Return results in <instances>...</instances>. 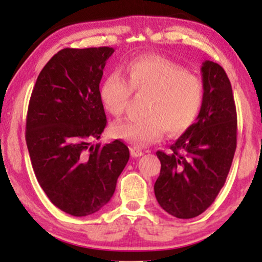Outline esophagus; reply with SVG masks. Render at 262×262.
<instances>
[{
	"label": "esophagus",
	"instance_id": "obj_1",
	"mask_svg": "<svg viewBox=\"0 0 262 262\" xmlns=\"http://www.w3.org/2000/svg\"><path fill=\"white\" fill-rule=\"evenodd\" d=\"M130 154L133 158H139V156H141L144 154V151L139 148H137V146H132L130 148Z\"/></svg>",
	"mask_w": 262,
	"mask_h": 262
}]
</instances>
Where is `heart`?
I'll return each mask as SVG.
<instances>
[{
    "label": "heart",
    "mask_w": 262,
    "mask_h": 262,
    "mask_svg": "<svg viewBox=\"0 0 262 262\" xmlns=\"http://www.w3.org/2000/svg\"><path fill=\"white\" fill-rule=\"evenodd\" d=\"M121 74H108L100 86V98L107 112L124 113L132 91L149 96L144 118L119 121L111 127L116 138L135 146H146L160 140L165 132L179 135L193 125L204 102V85L200 77L187 74L182 66L161 58L141 56Z\"/></svg>",
    "instance_id": "heart-1"
}]
</instances>
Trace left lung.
<instances>
[{
    "mask_svg": "<svg viewBox=\"0 0 262 262\" xmlns=\"http://www.w3.org/2000/svg\"><path fill=\"white\" fill-rule=\"evenodd\" d=\"M204 102L196 123L170 152L156 151L161 162L154 185L161 208L180 219L202 214L214 202L229 173L236 149V108L224 69L203 62Z\"/></svg>",
    "mask_w": 262,
    "mask_h": 262,
    "instance_id": "obj_1",
    "label": "left lung"
}]
</instances>
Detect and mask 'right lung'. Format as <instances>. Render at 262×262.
Segmentation results:
<instances>
[{
    "mask_svg": "<svg viewBox=\"0 0 262 262\" xmlns=\"http://www.w3.org/2000/svg\"><path fill=\"white\" fill-rule=\"evenodd\" d=\"M113 48H65L39 74L29 100L26 141L39 185L74 217L98 212L112 198L129 160L121 140L101 146L107 125L100 82Z\"/></svg>",
    "mask_w": 262,
    "mask_h": 262,
    "instance_id": "add662e5",
    "label": "right lung"
}]
</instances>
